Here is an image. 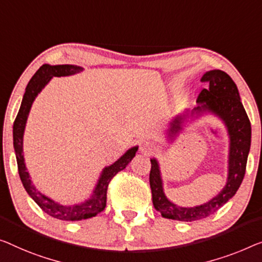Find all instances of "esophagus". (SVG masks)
<instances>
[{"mask_svg": "<svg viewBox=\"0 0 262 262\" xmlns=\"http://www.w3.org/2000/svg\"><path fill=\"white\" fill-rule=\"evenodd\" d=\"M140 148H141L142 151H148V153H151V151L155 150V144L151 142H143Z\"/></svg>", "mask_w": 262, "mask_h": 262, "instance_id": "esophagus-1", "label": "esophagus"}]
</instances>
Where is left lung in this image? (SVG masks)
<instances>
[{
  "instance_id": "1",
  "label": "left lung",
  "mask_w": 262,
  "mask_h": 262,
  "mask_svg": "<svg viewBox=\"0 0 262 262\" xmlns=\"http://www.w3.org/2000/svg\"><path fill=\"white\" fill-rule=\"evenodd\" d=\"M207 83L198 96L199 106L195 112L209 111L224 121L231 138L228 159V178L225 188L212 200L196 207H179L166 198L162 188L158 161L150 160L151 168L149 173V185L151 189L153 205L158 212L166 219L192 222L208 217L221 208L229 199L234 196L244 180L246 165L251 148L252 128L251 122L241 103L239 91L235 82L227 73L222 70H209L201 79ZM193 114V113H192ZM186 115H178L170 123L169 135L177 134L182 129V123Z\"/></svg>"
}]
</instances>
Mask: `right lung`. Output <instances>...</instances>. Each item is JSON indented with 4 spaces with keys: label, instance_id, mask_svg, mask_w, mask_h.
I'll list each match as a JSON object with an SVG mask.
<instances>
[{
    "label": "right lung",
    "instance_id": "obj_1",
    "mask_svg": "<svg viewBox=\"0 0 262 262\" xmlns=\"http://www.w3.org/2000/svg\"><path fill=\"white\" fill-rule=\"evenodd\" d=\"M82 68L77 67V66L72 64H58V66H49L43 64L41 66L34 76L31 77L28 85L26 88V93L23 95V100L19 107V111L17 113L16 119L14 121L13 127V136H14V149L15 154H16V161H17V168L19 179H21L22 185L27 190V193L30 195V198L40 206V208L43 210L48 215L58 219V220L64 221H79L83 220V219H89L97 215V214L102 212L106 208L107 204V190L108 185L112 181V179L115 177L119 171L123 170L126 166L132 161V159L135 156L138 147H133L127 153L121 156V158L113 163L112 166L106 167L103 169L102 174L99 179V182L95 187L94 194L91 199L87 201L82 202L80 205L75 206H62L57 202L53 201L52 199L47 198L46 195L38 192L35 188V186L31 183L29 178V173L27 171L25 159H23V133H25V127L27 119H28V114L30 111L31 104L37 94L42 91V88L48 83L49 80L53 76H67L73 75L81 72Z\"/></svg>",
    "mask_w": 262,
    "mask_h": 262
}]
</instances>
